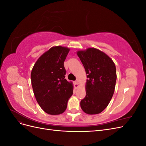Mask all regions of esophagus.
I'll return each mask as SVG.
<instances>
[{"mask_svg":"<svg viewBox=\"0 0 146 146\" xmlns=\"http://www.w3.org/2000/svg\"><path fill=\"white\" fill-rule=\"evenodd\" d=\"M74 85L75 88H77L78 87V83L77 80L74 82Z\"/></svg>","mask_w":146,"mask_h":146,"instance_id":"34e87169","label":"esophagus"}]
</instances>
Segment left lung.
I'll return each instance as SVG.
<instances>
[{
	"mask_svg": "<svg viewBox=\"0 0 146 146\" xmlns=\"http://www.w3.org/2000/svg\"><path fill=\"white\" fill-rule=\"evenodd\" d=\"M77 54L88 78L81 108L88 114H99L107 108L114 94L117 78L115 64L107 54L96 48L78 50Z\"/></svg>",
	"mask_w": 146,
	"mask_h": 146,
	"instance_id": "1",
	"label": "left lung"
}]
</instances>
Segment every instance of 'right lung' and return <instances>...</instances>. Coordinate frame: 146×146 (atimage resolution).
Returning a JSON list of instances; mask_svg holds the SVG:
<instances>
[{"mask_svg":"<svg viewBox=\"0 0 146 146\" xmlns=\"http://www.w3.org/2000/svg\"><path fill=\"white\" fill-rule=\"evenodd\" d=\"M70 49L62 46L51 47L39 57L31 72L35 98L46 113L57 115L64 112L73 94L72 82L65 79L64 62Z\"/></svg>","mask_w":146,"mask_h":146,"instance_id":"1","label":"right lung"}]
</instances>
